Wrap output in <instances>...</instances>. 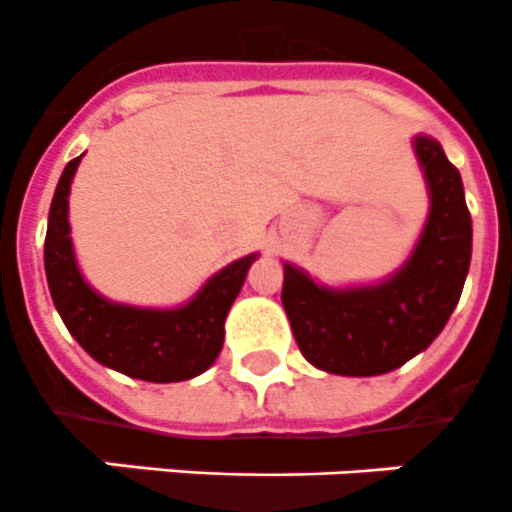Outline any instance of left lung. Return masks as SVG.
<instances>
[{"mask_svg": "<svg viewBox=\"0 0 512 512\" xmlns=\"http://www.w3.org/2000/svg\"><path fill=\"white\" fill-rule=\"evenodd\" d=\"M431 195L429 220L411 259L373 287L327 289L284 264L281 304L294 340L314 368L381 375L401 368L444 330L472 259V218L459 170L431 137H416Z\"/></svg>", "mask_w": 512, "mask_h": 512, "instance_id": "obj_1", "label": "left lung"}]
</instances>
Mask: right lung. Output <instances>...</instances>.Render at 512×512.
<instances>
[{
	"instance_id": "add662e5",
	"label": "right lung",
	"mask_w": 512,
	"mask_h": 512,
	"mask_svg": "<svg viewBox=\"0 0 512 512\" xmlns=\"http://www.w3.org/2000/svg\"><path fill=\"white\" fill-rule=\"evenodd\" d=\"M78 162L81 157L70 159L60 175L45 236V274L55 309L78 345L101 365L149 383L195 378L223 348L225 317L256 253L218 271L180 309H139L103 299L83 281L70 243L68 192Z\"/></svg>"
}]
</instances>
